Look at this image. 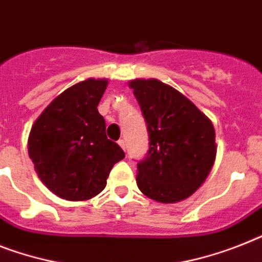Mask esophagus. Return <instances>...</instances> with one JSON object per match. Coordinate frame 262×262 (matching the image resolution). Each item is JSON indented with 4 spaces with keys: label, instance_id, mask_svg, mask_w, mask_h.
I'll return each mask as SVG.
<instances>
[{
    "label": "esophagus",
    "instance_id": "34e87169",
    "mask_svg": "<svg viewBox=\"0 0 262 262\" xmlns=\"http://www.w3.org/2000/svg\"><path fill=\"white\" fill-rule=\"evenodd\" d=\"M118 143H119V146L122 147L123 150H126V140H124V139H119Z\"/></svg>",
    "mask_w": 262,
    "mask_h": 262
}]
</instances>
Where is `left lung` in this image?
I'll return each instance as SVG.
<instances>
[{
    "label": "left lung",
    "instance_id": "8db88e82",
    "mask_svg": "<svg viewBox=\"0 0 262 262\" xmlns=\"http://www.w3.org/2000/svg\"><path fill=\"white\" fill-rule=\"evenodd\" d=\"M148 133V151L138 162L136 183L158 202L182 201L200 187L215 159L211 122L182 94L159 80L129 83Z\"/></svg>",
    "mask_w": 262,
    "mask_h": 262
}]
</instances>
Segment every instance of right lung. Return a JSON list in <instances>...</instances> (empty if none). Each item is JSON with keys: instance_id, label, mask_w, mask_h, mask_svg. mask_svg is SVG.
<instances>
[{"instance_id": "add662e5", "label": "right lung", "mask_w": 262, "mask_h": 262, "mask_svg": "<svg viewBox=\"0 0 262 262\" xmlns=\"http://www.w3.org/2000/svg\"><path fill=\"white\" fill-rule=\"evenodd\" d=\"M107 80L88 79L58 95L30 129L28 151L44 185L68 201L90 200L107 185L124 151L105 135L97 105Z\"/></svg>"}]
</instances>
